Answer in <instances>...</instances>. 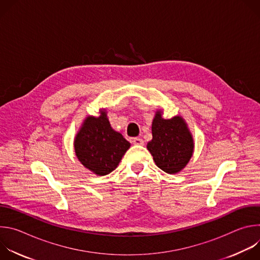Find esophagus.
Segmentation results:
<instances>
[{"label":"esophagus","mask_w":260,"mask_h":260,"mask_svg":"<svg viewBox=\"0 0 260 260\" xmlns=\"http://www.w3.org/2000/svg\"><path fill=\"white\" fill-rule=\"evenodd\" d=\"M134 145H138V146H143L144 145V140L141 138H134L133 140Z\"/></svg>","instance_id":"obj_1"}]
</instances>
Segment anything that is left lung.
<instances>
[{
	"label": "left lung",
	"mask_w": 260,
	"mask_h": 260,
	"mask_svg": "<svg viewBox=\"0 0 260 260\" xmlns=\"http://www.w3.org/2000/svg\"><path fill=\"white\" fill-rule=\"evenodd\" d=\"M147 148L159 169L176 174L191 158L193 140L181 117L164 119L160 111H157L152 122V140Z\"/></svg>",
	"instance_id": "1"
}]
</instances>
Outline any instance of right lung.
I'll return each instance as SVG.
<instances>
[{"label": "right lung", "instance_id": "1", "mask_svg": "<svg viewBox=\"0 0 260 260\" xmlns=\"http://www.w3.org/2000/svg\"><path fill=\"white\" fill-rule=\"evenodd\" d=\"M75 152L81 164L96 175L114 171L131 144L111 127L105 111L99 117H87L76 136Z\"/></svg>", "mask_w": 260, "mask_h": 260}]
</instances>
